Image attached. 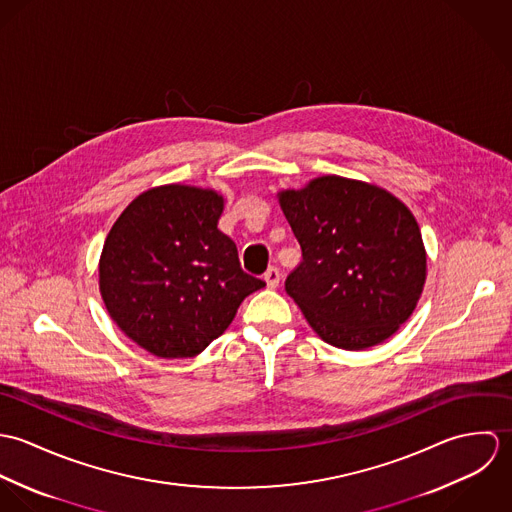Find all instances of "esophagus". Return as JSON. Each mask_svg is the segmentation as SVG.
<instances>
[{"instance_id": "34e87169", "label": "esophagus", "mask_w": 512, "mask_h": 512, "mask_svg": "<svg viewBox=\"0 0 512 512\" xmlns=\"http://www.w3.org/2000/svg\"><path fill=\"white\" fill-rule=\"evenodd\" d=\"M264 280H266V284H268V288H278V284H280V270L276 268V266H272V268H268L266 270V274H264Z\"/></svg>"}]
</instances>
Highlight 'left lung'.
<instances>
[{
	"label": "left lung",
	"mask_w": 512,
	"mask_h": 512,
	"mask_svg": "<svg viewBox=\"0 0 512 512\" xmlns=\"http://www.w3.org/2000/svg\"><path fill=\"white\" fill-rule=\"evenodd\" d=\"M301 248L286 292L329 345L363 351L414 311L426 282L420 226L374 185L327 175L280 195Z\"/></svg>",
	"instance_id": "8db88e82"
}]
</instances>
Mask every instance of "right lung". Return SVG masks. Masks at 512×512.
Listing matches in <instances>:
<instances>
[{
    "mask_svg": "<svg viewBox=\"0 0 512 512\" xmlns=\"http://www.w3.org/2000/svg\"><path fill=\"white\" fill-rule=\"evenodd\" d=\"M215 191L165 185L114 222L100 258V292L116 325L155 357H195L224 333L246 295L266 286L240 268L220 232Z\"/></svg>",
    "mask_w": 512,
    "mask_h": 512,
    "instance_id": "right-lung-1",
    "label": "right lung"
}]
</instances>
